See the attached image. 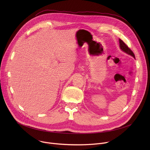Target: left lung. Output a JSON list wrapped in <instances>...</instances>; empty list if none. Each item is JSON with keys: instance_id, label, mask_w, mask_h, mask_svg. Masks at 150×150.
I'll list each match as a JSON object with an SVG mask.
<instances>
[{"instance_id": "obj_1", "label": "left lung", "mask_w": 150, "mask_h": 150, "mask_svg": "<svg viewBox=\"0 0 150 150\" xmlns=\"http://www.w3.org/2000/svg\"><path fill=\"white\" fill-rule=\"evenodd\" d=\"M119 45H120L119 46L120 48L122 51H123L124 52L126 53L127 54H129V55L133 56L134 57H135V54L133 53V52L129 47H128V46L125 43V42L121 39H119Z\"/></svg>"}]
</instances>
